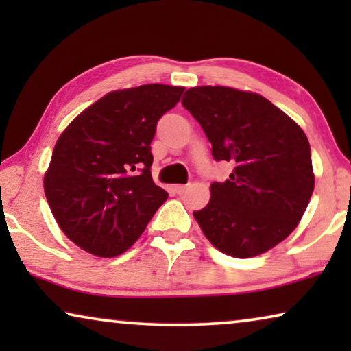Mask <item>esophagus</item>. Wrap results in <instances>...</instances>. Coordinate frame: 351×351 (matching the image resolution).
Instances as JSON below:
<instances>
[{
    "instance_id": "obj_1",
    "label": "esophagus",
    "mask_w": 351,
    "mask_h": 351,
    "mask_svg": "<svg viewBox=\"0 0 351 351\" xmlns=\"http://www.w3.org/2000/svg\"><path fill=\"white\" fill-rule=\"evenodd\" d=\"M186 190H189V185H176L174 186V191L177 195H184Z\"/></svg>"
}]
</instances>
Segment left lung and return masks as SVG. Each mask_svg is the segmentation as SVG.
Instances as JSON below:
<instances>
[{"label":"left lung","instance_id":"8db88e82","mask_svg":"<svg viewBox=\"0 0 351 351\" xmlns=\"http://www.w3.org/2000/svg\"><path fill=\"white\" fill-rule=\"evenodd\" d=\"M182 105L203 128L214 160L233 166L193 213L204 237L237 258L270 251L294 232L313 193L305 132L262 95L225 86L191 88Z\"/></svg>","mask_w":351,"mask_h":351}]
</instances>
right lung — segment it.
I'll use <instances>...</instances> for the list:
<instances>
[{"instance_id": "obj_1", "label": "right lung", "mask_w": 351, "mask_h": 351, "mask_svg": "<svg viewBox=\"0 0 351 351\" xmlns=\"http://www.w3.org/2000/svg\"><path fill=\"white\" fill-rule=\"evenodd\" d=\"M185 88L143 84L113 90L62 132L45 174L49 208L69 239L97 257L128 251L167 199L152 179L160 118Z\"/></svg>"}]
</instances>
